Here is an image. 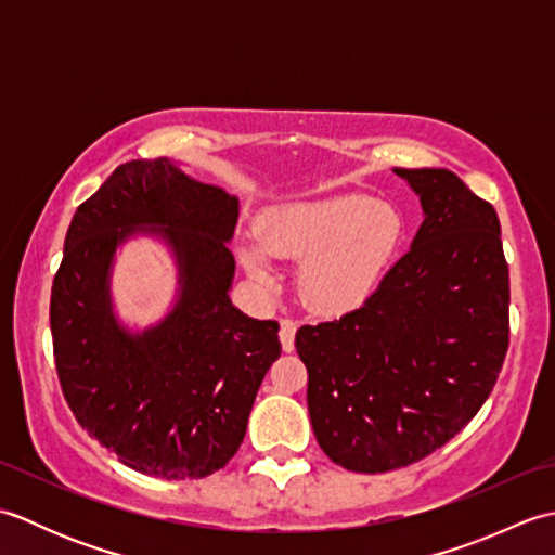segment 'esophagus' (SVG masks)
<instances>
[{
  "instance_id": "esophagus-1",
  "label": "esophagus",
  "mask_w": 555,
  "mask_h": 555,
  "mask_svg": "<svg viewBox=\"0 0 555 555\" xmlns=\"http://www.w3.org/2000/svg\"><path fill=\"white\" fill-rule=\"evenodd\" d=\"M296 332H298V322L281 320L279 338H281V348H284L286 352H291L293 348H296Z\"/></svg>"
}]
</instances>
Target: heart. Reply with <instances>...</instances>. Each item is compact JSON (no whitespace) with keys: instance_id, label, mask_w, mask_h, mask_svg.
Returning a JSON list of instances; mask_svg holds the SVG:
<instances>
[{"instance_id":"b5f03b06","label":"heart","mask_w":555,"mask_h":555,"mask_svg":"<svg viewBox=\"0 0 555 555\" xmlns=\"http://www.w3.org/2000/svg\"><path fill=\"white\" fill-rule=\"evenodd\" d=\"M403 233V215L384 199H302L267 209L255 227L257 243H243L241 259L262 284L274 279L269 257L300 259V298L317 310H348L379 284Z\"/></svg>"}]
</instances>
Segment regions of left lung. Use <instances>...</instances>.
<instances>
[{"label": "left lung", "instance_id": "left-lung-1", "mask_svg": "<svg viewBox=\"0 0 555 555\" xmlns=\"http://www.w3.org/2000/svg\"><path fill=\"white\" fill-rule=\"evenodd\" d=\"M420 195L410 250L358 310L296 334L322 451L376 475L463 431L499 379L511 279L499 215L448 169H393Z\"/></svg>", "mask_w": 555, "mask_h": 555}]
</instances>
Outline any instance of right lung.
<instances>
[{
	"instance_id": "right-lung-1",
	"label": "right lung",
	"mask_w": 555,
	"mask_h": 555,
	"mask_svg": "<svg viewBox=\"0 0 555 555\" xmlns=\"http://www.w3.org/2000/svg\"><path fill=\"white\" fill-rule=\"evenodd\" d=\"M238 199L167 157L116 167L82 203L52 284L54 364L66 403L126 467L203 479L238 451L257 388L281 356L279 322L233 308ZM155 232L180 262V300L133 335L113 317L108 269L128 234Z\"/></svg>"
}]
</instances>
